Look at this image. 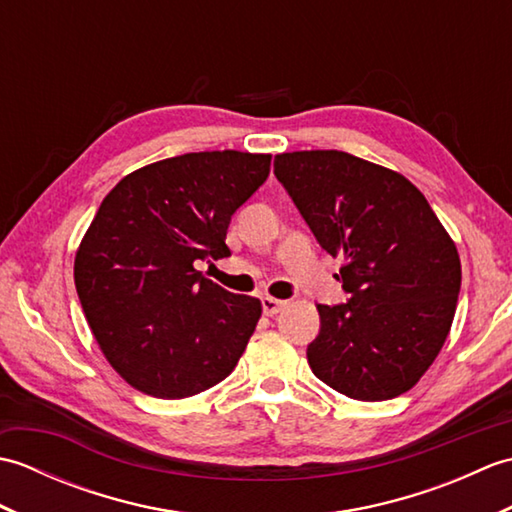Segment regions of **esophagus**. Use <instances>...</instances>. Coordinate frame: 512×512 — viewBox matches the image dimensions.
I'll return each mask as SVG.
<instances>
[{
	"label": "esophagus",
	"mask_w": 512,
	"mask_h": 512,
	"mask_svg": "<svg viewBox=\"0 0 512 512\" xmlns=\"http://www.w3.org/2000/svg\"><path fill=\"white\" fill-rule=\"evenodd\" d=\"M286 306H288V301H284V299H275V297L262 299V308H264L266 317H275V314H279Z\"/></svg>",
	"instance_id": "obj_1"
}]
</instances>
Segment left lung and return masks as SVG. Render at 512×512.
Wrapping results in <instances>:
<instances>
[{"label":"left lung","mask_w":512,"mask_h":512,"mask_svg":"<svg viewBox=\"0 0 512 512\" xmlns=\"http://www.w3.org/2000/svg\"><path fill=\"white\" fill-rule=\"evenodd\" d=\"M275 176L332 257L350 299L317 306L308 363L354 400L405 394L436 361L458 306V248L427 198L398 171L345 151L275 156Z\"/></svg>","instance_id":"obj_1"}]
</instances>
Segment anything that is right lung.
I'll use <instances>...</instances> for the list:
<instances>
[{"label": "right lung", "mask_w": 512, "mask_h": 512, "mask_svg": "<svg viewBox=\"0 0 512 512\" xmlns=\"http://www.w3.org/2000/svg\"><path fill=\"white\" fill-rule=\"evenodd\" d=\"M270 154L198 151L151 162L105 195L74 284L107 363L147 396L178 400L233 372L262 301L213 284L198 259L231 250V215L266 182Z\"/></svg>", "instance_id": "1"}]
</instances>
